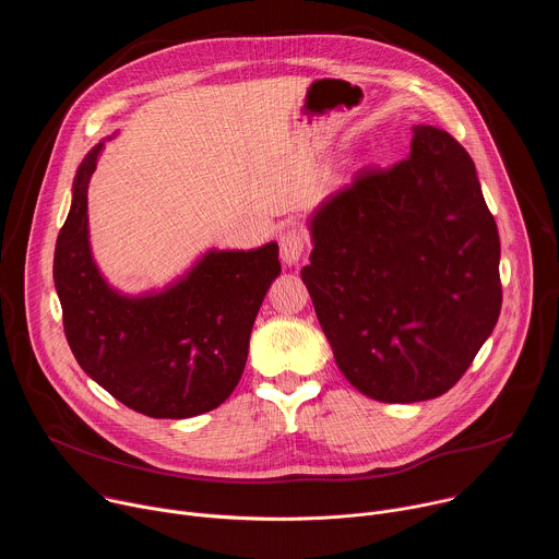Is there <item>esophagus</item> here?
<instances>
[{"label":"esophagus","mask_w":559,"mask_h":559,"mask_svg":"<svg viewBox=\"0 0 559 559\" xmlns=\"http://www.w3.org/2000/svg\"><path fill=\"white\" fill-rule=\"evenodd\" d=\"M278 246H281V259L285 265H296L305 252V236L296 227H289L281 231L278 236Z\"/></svg>","instance_id":"34e87169"}]
</instances>
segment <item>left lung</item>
Segmentation results:
<instances>
[{"mask_svg": "<svg viewBox=\"0 0 559 559\" xmlns=\"http://www.w3.org/2000/svg\"><path fill=\"white\" fill-rule=\"evenodd\" d=\"M307 227L300 276L343 376L380 403L449 391L502 307L498 225L468 152L414 126L409 158L358 173Z\"/></svg>", "mask_w": 559, "mask_h": 559, "instance_id": "left-lung-1", "label": "left lung"}]
</instances>
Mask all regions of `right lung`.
Returning a JSON list of instances; mask_svg holds the SVG:
<instances>
[{
	"mask_svg": "<svg viewBox=\"0 0 559 559\" xmlns=\"http://www.w3.org/2000/svg\"><path fill=\"white\" fill-rule=\"evenodd\" d=\"M102 152L104 141L76 168L55 246L68 345L79 367L143 416L181 420L212 412L241 380L257 313L281 274L278 246L207 250L162 289H115L95 263L88 231V186Z\"/></svg>",
	"mask_w": 559,
	"mask_h": 559,
	"instance_id": "add662e5",
	"label": "right lung"
}]
</instances>
